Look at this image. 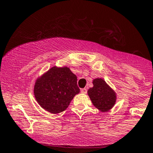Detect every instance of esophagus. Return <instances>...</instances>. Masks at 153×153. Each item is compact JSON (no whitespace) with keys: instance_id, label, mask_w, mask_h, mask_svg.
I'll return each instance as SVG.
<instances>
[{"instance_id":"esophagus-1","label":"esophagus","mask_w":153,"mask_h":153,"mask_svg":"<svg viewBox=\"0 0 153 153\" xmlns=\"http://www.w3.org/2000/svg\"><path fill=\"white\" fill-rule=\"evenodd\" d=\"M87 89L86 88H82V89H81V92L82 93V94H86L87 93Z\"/></svg>"}]
</instances>
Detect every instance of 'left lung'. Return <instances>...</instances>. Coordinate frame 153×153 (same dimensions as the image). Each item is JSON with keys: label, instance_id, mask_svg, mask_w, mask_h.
<instances>
[{"label": "left lung", "instance_id": "obj_1", "mask_svg": "<svg viewBox=\"0 0 153 153\" xmlns=\"http://www.w3.org/2000/svg\"><path fill=\"white\" fill-rule=\"evenodd\" d=\"M93 85L88 91L93 105L101 112H108L115 105L116 94L102 78H95Z\"/></svg>", "mask_w": 153, "mask_h": 153}]
</instances>
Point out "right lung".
Listing matches in <instances>:
<instances>
[{
	"label": "right lung",
	"mask_w": 153,
	"mask_h": 153,
	"mask_svg": "<svg viewBox=\"0 0 153 153\" xmlns=\"http://www.w3.org/2000/svg\"><path fill=\"white\" fill-rule=\"evenodd\" d=\"M79 92L77 76L66 66L50 68L38 78L34 88V94L38 104L53 114L65 110Z\"/></svg>",
	"instance_id": "add662e5"
}]
</instances>
